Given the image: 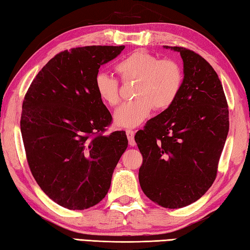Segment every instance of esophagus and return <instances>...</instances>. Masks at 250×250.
<instances>
[{
  "label": "esophagus",
  "instance_id": "obj_1",
  "mask_svg": "<svg viewBox=\"0 0 250 250\" xmlns=\"http://www.w3.org/2000/svg\"><path fill=\"white\" fill-rule=\"evenodd\" d=\"M125 133H126V137H128V140H129V145L134 146H135V141H134V131L128 129L125 130Z\"/></svg>",
  "mask_w": 250,
  "mask_h": 250
}]
</instances>
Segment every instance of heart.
Segmentation results:
<instances>
[{"instance_id": "1", "label": "heart", "mask_w": 250, "mask_h": 250, "mask_svg": "<svg viewBox=\"0 0 250 250\" xmlns=\"http://www.w3.org/2000/svg\"><path fill=\"white\" fill-rule=\"evenodd\" d=\"M122 83H133L134 100L115 112V122L122 128H133L146 119L152 109L163 111L173 105L184 83V71L174 59H161L145 50H135L115 67ZM97 95L109 107L120 103L119 80L105 73L95 77Z\"/></svg>"}]
</instances>
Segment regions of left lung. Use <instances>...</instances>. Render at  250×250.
<instances>
[{
  "label": "left lung",
  "instance_id": "1",
  "mask_svg": "<svg viewBox=\"0 0 250 250\" xmlns=\"http://www.w3.org/2000/svg\"><path fill=\"white\" fill-rule=\"evenodd\" d=\"M181 54L184 83L173 105L149 120L134 140L142 154L143 193L166 208L192 204L208 191L229 129L221 80L206 59L191 49Z\"/></svg>",
  "mask_w": 250,
  "mask_h": 250
}]
</instances>
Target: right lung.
<instances>
[{
  "label": "right lung",
  "mask_w": 250,
  "mask_h": 250,
  "mask_svg": "<svg viewBox=\"0 0 250 250\" xmlns=\"http://www.w3.org/2000/svg\"><path fill=\"white\" fill-rule=\"evenodd\" d=\"M125 46H83L50 59L25 94L21 132L27 163L46 195L68 209H87L107 195L128 146L110 134L112 117L95 90L101 65Z\"/></svg>",
  "instance_id": "right-lung-1"
}]
</instances>
